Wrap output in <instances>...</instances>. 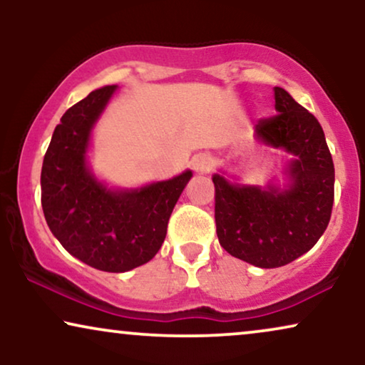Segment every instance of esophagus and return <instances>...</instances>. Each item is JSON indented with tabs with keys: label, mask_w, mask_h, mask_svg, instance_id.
<instances>
[{
	"label": "esophagus",
	"mask_w": 365,
	"mask_h": 365,
	"mask_svg": "<svg viewBox=\"0 0 365 365\" xmlns=\"http://www.w3.org/2000/svg\"><path fill=\"white\" fill-rule=\"evenodd\" d=\"M192 168L197 174H207L212 169V158L209 154H197L192 159Z\"/></svg>",
	"instance_id": "obj_1"
}]
</instances>
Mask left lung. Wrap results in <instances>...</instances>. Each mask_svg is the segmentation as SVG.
I'll use <instances>...</instances> for the list:
<instances>
[{"label":"left lung","mask_w":365,"mask_h":365,"mask_svg":"<svg viewBox=\"0 0 365 365\" xmlns=\"http://www.w3.org/2000/svg\"><path fill=\"white\" fill-rule=\"evenodd\" d=\"M276 111L256 124V136L296 156L284 191L232 186L214 174L219 244L252 266L281 267L319 241L331 221L334 163L322 126L286 89L274 88Z\"/></svg>","instance_id":"obj_1"}]
</instances>
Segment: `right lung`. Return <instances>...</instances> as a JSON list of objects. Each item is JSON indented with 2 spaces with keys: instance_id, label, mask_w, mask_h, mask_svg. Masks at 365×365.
<instances>
[{
  "instance_id": "1",
  "label": "right lung",
  "mask_w": 365,
  "mask_h": 365,
  "mask_svg": "<svg viewBox=\"0 0 365 365\" xmlns=\"http://www.w3.org/2000/svg\"><path fill=\"white\" fill-rule=\"evenodd\" d=\"M116 86L89 93L63 114L44 154L41 206L69 254L106 272H126L156 256L171 212L192 173L136 191H109L86 166L89 133Z\"/></svg>"
}]
</instances>
